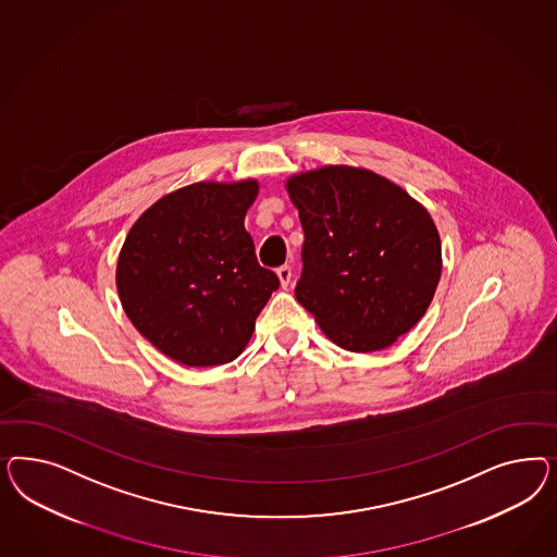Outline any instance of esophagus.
Returning <instances> with one entry per match:
<instances>
[{
    "mask_svg": "<svg viewBox=\"0 0 557 557\" xmlns=\"http://www.w3.org/2000/svg\"><path fill=\"white\" fill-rule=\"evenodd\" d=\"M277 277H280V282H282V287L289 286V282H292V268H289V265L277 268Z\"/></svg>",
    "mask_w": 557,
    "mask_h": 557,
    "instance_id": "esophagus-1",
    "label": "esophagus"
}]
</instances>
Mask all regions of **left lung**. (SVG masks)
Listing matches in <instances>:
<instances>
[{
	"label": "left lung",
	"mask_w": 557,
	"mask_h": 557,
	"mask_svg": "<svg viewBox=\"0 0 557 557\" xmlns=\"http://www.w3.org/2000/svg\"><path fill=\"white\" fill-rule=\"evenodd\" d=\"M302 222L296 298L338 347L386 349L421 321L441 277L437 226L403 187L329 165L287 180Z\"/></svg>",
	"instance_id": "8db88e82"
}]
</instances>
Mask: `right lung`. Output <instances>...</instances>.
<instances>
[{
    "label": "right lung",
    "instance_id": "add662e5",
    "mask_svg": "<svg viewBox=\"0 0 557 557\" xmlns=\"http://www.w3.org/2000/svg\"><path fill=\"white\" fill-rule=\"evenodd\" d=\"M257 182H200L163 196L136 220L116 268L136 331L189 368L233 361L280 287L259 265L245 214Z\"/></svg>",
    "mask_w": 557,
    "mask_h": 557
}]
</instances>
